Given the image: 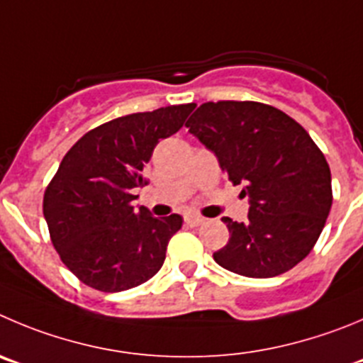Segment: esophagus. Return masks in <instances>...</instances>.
<instances>
[{
	"label": "esophagus",
	"mask_w": 363,
	"mask_h": 363,
	"mask_svg": "<svg viewBox=\"0 0 363 363\" xmlns=\"http://www.w3.org/2000/svg\"><path fill=\"white\" fill-rule=\"evenodd\" d=\"M204 222L206 220L199 215H186L184 216V223L186 225H189V228H199V225H202Z\"/></svg>",
	"instance_id": "esophagus-1"
}]
</instances>
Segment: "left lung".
<instances>
[{
	"instance_id": "1",
	"label": "left lung",
	"mask_w": 363,
	"mask_h": 363,
	"mask_svg": "<svg viewBox=\"0 0 363 363\" xmlns=\"http://www.w3.org/2000/svg\"><path fill=\"white\" fill-rule=\"evenodd\" d=\"M186 127L250 199L247 222L222 218L231 236L215 262L247 277L279 276L303 262L333 202L330 164L310 134L272 105L236 100L206 101Z\"/></svg>"
}]
</instances>
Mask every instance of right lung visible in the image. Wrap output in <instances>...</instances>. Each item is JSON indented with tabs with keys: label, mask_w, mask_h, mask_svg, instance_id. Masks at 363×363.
I'll return each instance as SVG.
<instances>
[{
	"label": "right lung",
	"mask_w": 363,
	"mask_h": 363,
	"mask_svg": "<svg viewBox=\"0 0 363 363\" xmlns=\"http://www.w3.org/2000/svg\"><path fill=\"white\" fill-rule=\"evenodd\" d=\"M195 104L116 118L86 132L46 186L43 213L64 265L100 292L134 289L159 272L179 215L135 209V188L155 145L184 125Z\"/></svg>",
	"instance_id": "add662e5"
}]
</instances>
